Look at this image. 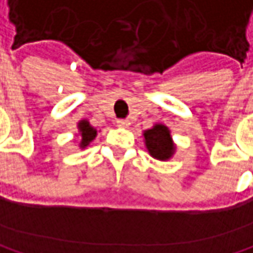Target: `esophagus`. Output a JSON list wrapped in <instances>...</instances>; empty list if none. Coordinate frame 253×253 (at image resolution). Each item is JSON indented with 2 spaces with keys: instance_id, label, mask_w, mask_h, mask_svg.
I'll list each match as a JSON object with an SVG mask.
<instances>
[{
  "instance_id": "1",
  "label": "esophagus",
  "mask_w": 253,
  "mask_h": 253,
  "mask_svg": "<svg viewBox=\"0 0 253 253\" xmlns=\"http://www.w3.org/2000/svg\"><path fill=\"white\" fill-rule=\"evenodd\" d=\"M117 126L119 127H128L130 126V120H127V119H120V120H117Z\"/></svg>"
}]
</instances>
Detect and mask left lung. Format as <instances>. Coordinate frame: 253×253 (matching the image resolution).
<instances>
[{
	"label": "left lung",
	"mask_w": 253,
	"mask_h": 253,
	"mask_svg": "<svg viewBox=\"0 0 253 253\" xmlns=\"http://www.w3.org/2000/svg\"><path fill=\"white\" fill-rule=\"evenodd\" d=\"M145 146L152 158L158 161H168L175 153V143L171 136V130L162 123H156L152 128L143 131Z\"/></svg>",
	"instance_id": "8db88e82"
}]
</instances>
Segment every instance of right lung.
Wrapping results in <instances>:
<instances>
[{
  "label": "right lung",
  "instance_id": "obj_1",
  "mask_svg": "<svg viewBox=\"0 0 253 253\" xmlns=\"http://www.w3.org/2000/svg\"><path fill=\"white\" fill-rule=\"evenodd\" d=\"M78 134H80V148L81 149H85L97 136V128L92 127L89 125V122L85 119V120H81L78 123Z\"/></svg>",
  "mask_w": 253,
  "mask_h": 253
}]
</instances>
